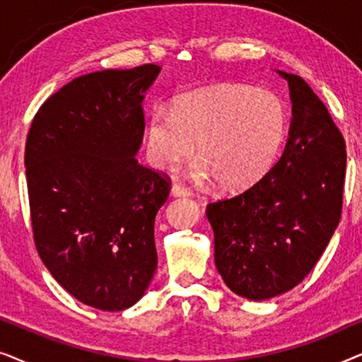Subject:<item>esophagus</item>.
I'll list each match as a JSON object with an SVG mask.
<instances>
[{"label":"esophagus","instance_id":"obj_1","mask_svg":"<svg viewBox=\"0 0 362 362\" xmlns=\"http://www.w3.org/2000/svg\"><path fill=\"white\" fill-rule=\"evenodd\" d=\"M171 196H175V197L191 196V191L187 189L186 186H181V185H173V186H171Z\"/></svg>","mask_w":362,"mask_h":362}]
</instances>
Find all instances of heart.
Returning <instances> with one entry per match:
<instances>
[{
	"mask_svg": "<svg viewBox=\"0 0 362 362\" xmlns=\"http://www.w3.org/2000/svg\"><path fill=\"white\" fill-rule=\"evenodd\" d=\"M288 130V112L274 92L221 83L182 93L171 110L158 108L146 123V150L161 170H175L194 153L191 176L245 189L275 165Z\"/></svg>",
	"mask_w": 362,
	"mask_h": 362,
	"instance_id": "1",
	"label": "heart"
}]
</instances>
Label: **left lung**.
I'll list each match as a JSON object with an SVG mask.
<instances>
[{"label":"left lung","mask_w":362,"mask_h":362,"mask_svg":"<svg viewBox=\"0 0 362 362\" xmlns=\"http://www.w3.org/2000/svg\"><path fill=\"white\" fill-rule=\"evenodd\" d=\"M276 72L291 100L280 160L249 189L206 209L217 272L235 295L254 301L285 293L310 274L343 207L344 138L303 78Z\"/></svg>","instance_id":"obj_1"}]
</instances>
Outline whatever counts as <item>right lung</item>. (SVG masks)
Instances as JSON below:
<instances>
[{
  "label": "right lung",
  "instance_id": "add662e5",
  "mask_svg": "<svg viewBox=\"0 0 362 362\" xmlns=\"http://www.w3.org/2000/svg\"><path fill=\"white\" fill-rule=\"evenodd\" d=\"M155 64L74 78L49 97L28 133L29 207L44 265L74 298L127 310L155 275V217L170 180L135 155Z\"/></svg>",
  "mask_w": 362,
  "mask_h": 362
}]
</instances>
